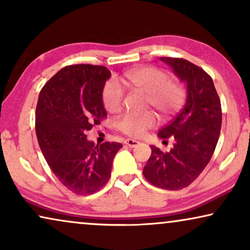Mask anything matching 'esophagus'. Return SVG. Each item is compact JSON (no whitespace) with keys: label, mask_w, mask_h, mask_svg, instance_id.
Instances as JSON below:
<instances>
[{"label":"esophagus","mask_w":250,"mask_h":250,"mask_svg":"<svg viewBox=\"0 0 250 250\" xmlns=\"http://www.w3.org/2000/svg\"><path fill=\"white\" fill-rule=\"evenodd\" d=\"M125 143L128 146H131V148H134V146H138L140 142L136 141V140H133V139H127V140H125Z\"/></svg>","instance_id":"esophagus-1"}]
</instances>
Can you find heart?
<instances>
[{
	"label": "heart",
	"instance_id": "1",
	"mask_svg": "<svg viewBox=\"0 0 250 250\" xmlns=\"http://www.w3.org/2000/svg\"><path fill=\"white\" fill-rule=\"evenodd\" d=\"M124 87L133 88L146 94V107L156 110L160 118L166 119L181 109L186 100V91L179 82L169 80L168 74L156 67H141L129 70L119 78ZM101 99L109 112L122 108L123 91L115 82H107L102 88ZM156 117L152 112H126L117 122V127L124 134L139 138L153 127Z\"/></svg>",
	"mask_w": 250,
	"mask_h": 250
}]
</instances>
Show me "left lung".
Returning a JSON list of instances; mask_svg holds the SVG:
<instances>
[{
    "mask_svg": "<svg viewBox=\"0 0 250 250\" xmlns=\"http://www.w3.org/2000/svg\"><path fill=\"white\" fill-rule=\"evenodd\" d=\"M160 60L186 82L188 97L182 110L158 133L165 141L175 140L174 146L163 152L151 146L143 175L157 188L181 190L200 175L213 156L222 126L221 100L213 80L203 68L181 58L162 57Z\"/></svg>",
    "mask_w": 250,
    "mask_h": 250,
    "instance_id": "obj_1",
    "label": "left lung"
}]
</instances>
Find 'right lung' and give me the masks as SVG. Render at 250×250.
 Segmentation results:
<instances>
[{
	"label": "right lung",
	"mask_w": 250,
	"mask_h": 250,
	"mask_svg": "<svg viewBox=\"0 0 250 250\" xmlns=\"http://www.w3.org/2000/svg\"><path fill=\"white\" fill-rule=\"evenodd\" d=\"M110 76L104 66H66L46 82L37 101L35 129L44 158L58 180L80 196L105 186L123 146L118 142L95 146L85 134L107 117L101 93Z\"/></svg>",
	"instance_id": "1"
}]
</instances>
